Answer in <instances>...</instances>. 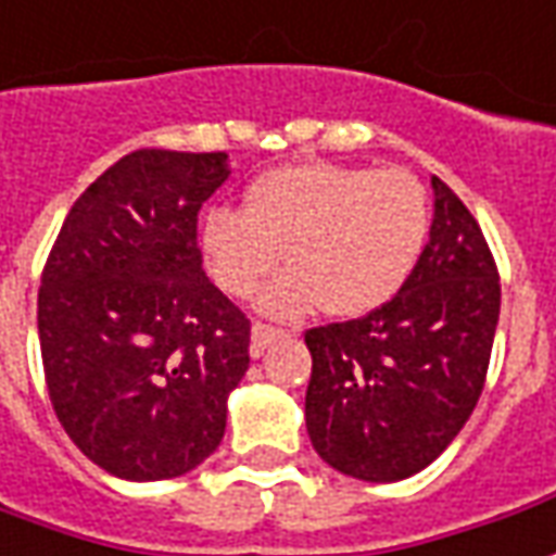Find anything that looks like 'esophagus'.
<instances>
[{
    "instance_id": "1",
    "label": "esophagus",
    "mask_w": 556,
    "mask_h": 556,
    "mask_svg": "<svg viewBox=\"0 0 556 556\" xmlns=\"http://www.w3.org/2000/svg\"><path fill=\"white\" fill-rule=\"evenodd\" d=\"M279 334H286V331L277 326H267V323H255V326H252V346H249L252 356H264V350L277 341Z\"/></svg>"
}]
</instances>
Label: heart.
I'll list each match as a JSON object with an SVG mask.
<instances>
[{"instance_id":"1","label":"heart","mask_w":556,"mask_h":556,"mask_svg":"<svg viewBox=\"0 0 556 556\" xmlns=\"http://www.w3.org/2000/svg\"><path fill=\"white\" fill-rule=\"evenodd\" d=\"M429 237V200L407 169L289 164L247 191L243 213L213 210L203 222V258L233 298L262 292V307L298 316L316 307L362 316L402 289Z\"/></svg>"}]
</instances>
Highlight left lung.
Masks as SVG:
<instances>
[{
  "mask_svg": "<svg viewBox=\"0 0 556 556\" xmlns=\"http://www.w3.org/2000/svg\"><path fill=\"white\" fill-rule=\"evenodd\" d=\"M429 243L395 298L309 328L307 432L328 466L389 484L447 451L481 399L500 323V270L481 225L432 176Z\"/></svg>",
  "mask_w": 556,
  "mask_h": 556,
  "instance_id": "1",
  "label": "left lung"
}]
</instances>
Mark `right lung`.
I'll list each match as a JSON object with an SVG mask.
<instances>
[{
	"label": "right lung",
	"instance_id": "1",
	"mask_svg": "<svg viewBox=\"0 0 556 556\" xmlns=\"http://www.w3.org/2000/svg\"><path fill=\"white\" fill-rule=\"evenodd\" d=\"M225 151L139 149L72 203L39 289L45 383L75 447L164 481L218 447L249 368V319L203 274L198 213Z\"/></svg>",
	"mask_w": 556,
	"mask_h": 556
}]
</instances>
